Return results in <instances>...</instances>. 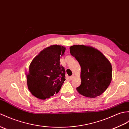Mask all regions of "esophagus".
Segmentation results:
<instances>
[{"mask_svg": "<svg viewBox=\"0 0 129 129\" xmlns=\"http://www.w3.org/2000/svg\"><path fill=\"white\" fill-rule=\"evenodd\" d=\"M74 75H73V76H71L70 77V80H73V79H74Z\"/></svg>", "mask_w": 129, "mask_h": 129, "instance_id": "34e87169", "label": "esophagus"}]
</instances>
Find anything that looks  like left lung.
I'll return each instance as SVG.
<instances>
[{
  "label": "left lung",
  "instance_id": "obj_1",
  "mask_svg": "<svg viewBox=\"0 0 129 129\" xmlns=\"http://www.w3.org/2000/svg\"><path fill=\"white\" fill-rule=\"evenodd\" d=\"M70 51L81 68V83L77 91L89 98L102 94L112 81V67L110 61L100 50L90 46L74 45L70 47Z\"/></svg>",
  "mask_w": 129,
  "mask_h": 129
}]
</instances>
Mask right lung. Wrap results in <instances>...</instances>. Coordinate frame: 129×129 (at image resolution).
<instances>
[{"label": "right lung", "mask_w": 129, "mask_h": 129, "mask_svg": "<svg viewBox=\"0 0 129 129\" xmlns=\"http://www.w3.org/2000/svg\"><path fill=\"white\" fill-rule=\"evenodd\" d=\"M65 48L52 45L32 60L27 75L28 88L32 95L46 100L58 93L65 80V70L60 64Z\"/></svg>", "instance_id": "1"}]
</instances>
